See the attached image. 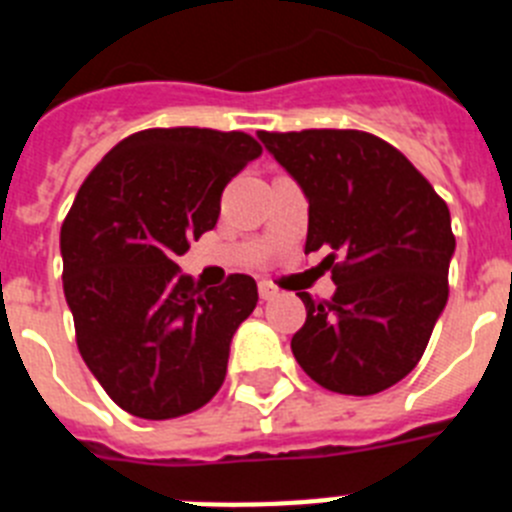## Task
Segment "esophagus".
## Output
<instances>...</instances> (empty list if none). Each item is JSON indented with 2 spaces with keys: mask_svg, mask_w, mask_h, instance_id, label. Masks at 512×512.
Segmentation results:
<instances>
[{
  "mask_svg": "<svg viewBox=\"0 0 512 512\" xmlns=\"http://www.w3.org/2000/svg\"><path fill=\"white\" fill-rule=\"evenodd\" d=\"M277 295H279V289L274 287L271 282H266V279H261V282H259V297H261V300H274Z\"/></svg>",
  "mask_w": 512,
  "mask_h": 512,
  "instance_id": "esophagus-1",
  "label": "esophagus"
}]
</instances>
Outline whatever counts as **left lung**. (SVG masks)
Masks as SVG:
<instances>
[{
    "mask_svg": "<svg viewBox=\"0 0 512 512\" xmlns=\"http://www.w3.org/2000/svg\"><path fill=\"white\" fill-rule=\"evenodd\" d=\"M259 140L305 192V253L328 246L336 282L325 302L297 292L307 320L292 354L325 390L377 395L413 372L449 300V207L372 133L261 130Z\"/></svg>",
    "mask_w": 512,
    "mask_h": 512,
    "instance_id": "8db88e82",
    "label": "left lung"
}]
</instances>
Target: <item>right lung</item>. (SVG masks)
Listing matches in <instances>:
<instances>
[{"label": "right lung", "mask_w": 512, "mask_h": 512, "mask_svg": "<svg viewBox=\"0 0 512 512\" xmlns=\"http://www.w3.org/2000/svg\"><path fill=\"white\" fill-rule=\"evenodd\" d=\"M259 156L238 130H140L94 166L63 220V295L79 354L135 418L200 410L223 384L259 289L246 274L202 289L176 256L215 228L223 189Z\"/></svg>", "instance_id": "right-lung-1"}]
</instances>
